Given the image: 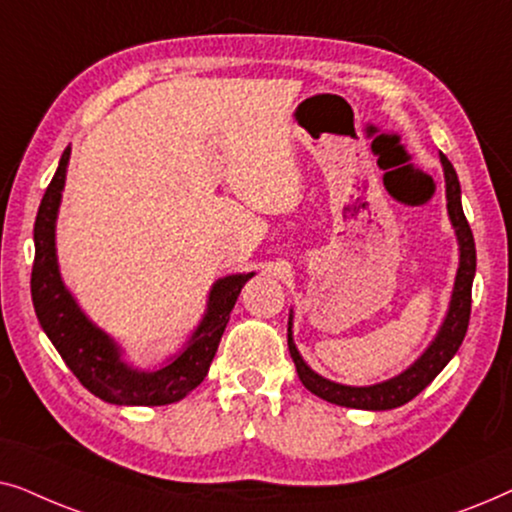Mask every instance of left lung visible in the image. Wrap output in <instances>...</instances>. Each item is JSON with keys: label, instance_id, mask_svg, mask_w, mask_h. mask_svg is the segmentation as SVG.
<instances>
[{"label": "left lung", "instance_id": "obj_1", "mask_svg": "<svg viewBox=\"0 0 512 512\" xmlns=\"http://www.w3.org/2000/svg\"><path fill=\"white\" fill-rule=\"evenodd\" d=\"M440 163H443L445 172V195H447V214H450L454 235L459 242V268L457 277H454V289L450 305H447V314L440 324L436 338L429 342L422 356L398 373L391 380L368 384V387H349V384H340L333 380H326L319 373L307 366L303 356H300L296 342H293V310L289 314V352L291 359L296 363L300 382L305 389H310L314 396L324 398L328 403L342 405V408H356V410H394L401 408L408 401H412L419 391H424L429 384L436 380V375L443 370L457 349L464 342L468 319H471V289L475 277V242L471 226H468L464 207H461V186L457 179V172L450 160L440 153Z\"/></svg>", "mask_w": 512, "mask_h": 512}]
</instances>
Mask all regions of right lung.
I'll list each match as a JSON object with an SVG mask.
<instances>
[{
  "label": "right lung",
  "mask_w": 512,
  "mask_h": 512,
  "mask_svg": "<svg viewBox=\"0 0 512 512\" xmlns=\"http://www.w3.org/2000/svg\"><path fill=\"white\" fill-rule=\"evenodd\" d=\"M69 153L72 149L67 146L34 221V265L30 284L39 324L69 370L79 377L90 394L102 401L114 405L177 403L207 377L235 300L242 286L256 272H240V275L216 279L209 289L207 310L198 328L163 366L151 370L130 366L123 359V347L88 319L72 291L62 282L58 249H55V221H58L62 188H65Z\"/></svg>",
  "instance_id": "add662e5"
}]
</instances>
